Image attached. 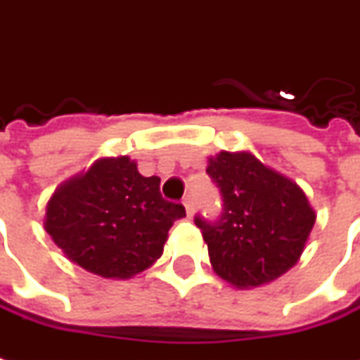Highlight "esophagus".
Wrapping results in <instances>:
<instances>
[{
  "label": "esophagus",
  "instance_id": "34e87169",
  "mask_svg": "<svg viewBox=\"0 0 360 360\" xmlns=\"http://www.w3.org/2000/svg\"><path fill=\"white\" fill-rule=\"evenodd\" d=\"M183 206H185V210H187V216L188 218H191V216H193V212H195V206H193V200H191V198H185V200H183Z\"/></svg>",
  "mask_w": 360,
  "mask_h": 360
}]
</instances>
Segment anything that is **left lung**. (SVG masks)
<instances>
[{
    "label": "left lung",
    "instance_id": "1",
    "mask_svg": "<svg viewBox=\"0 0 360 360\" xmlns=\"http://www.w3.org/2000/svg\"><path fill=\"white\" fill-rule=\"evenodd\" d=\"M206 173L220 188L218 222L195 218L214 273L236 288L273 283L302 255L316 210L302 188L251 152H220Z\"/></svg>",
    "mask_w": 360,
    "mask_h": 360
}]
</instances>
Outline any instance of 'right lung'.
Here are the masks:
<instances>
[{
  "label": "right lung",
  "mask_w": 360,
  "mask_h": 360,
  "mask_svg": "<svg viewBox=\"0 0 360 360\" xmlns=\"http://www.w3.org/2000/svg\"><path fill=\"white\" fill-rule=\"evenodd\" d=\"M185 216L128 155L101 158L64 181L46 202L44 230L72 263L103 278H132L162 257L167 232Z\"/></svg>",
  "instance_id": "right-lung-1"
}]
</instances>
